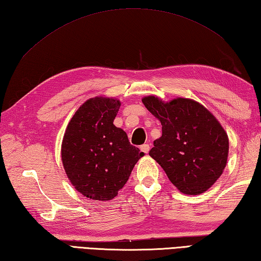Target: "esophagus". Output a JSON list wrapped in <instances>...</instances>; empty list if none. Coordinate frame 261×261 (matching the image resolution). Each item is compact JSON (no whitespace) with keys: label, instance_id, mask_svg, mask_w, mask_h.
<instances>
[{"label":"esophagus","instance_id":"obj_1","mask_svg":"<svg viewBox=\"0 0 261 261\" xmlns=\"http://www.w3.org/2000/svg\"><path fill=\"white\" fill-rule=\"evenodd\" d=\"M140 149H141V151H144L145 154H148V152H149V150H150V146L148 144H145V145H142L140 147Z\"/></svg>","mask_w":261,"mask_h":261}]
</instances>
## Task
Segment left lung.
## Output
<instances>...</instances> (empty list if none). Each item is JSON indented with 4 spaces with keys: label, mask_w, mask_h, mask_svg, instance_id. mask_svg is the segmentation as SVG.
<instances>
[{
    "label": "left lung",
    "mask_w": 261,
    "mask_h": 261,
    "mask_svg": "<svg viewBox=\"0 0 261 261\" xmlns=\"http://www.w3.org/2000/svg\"><path fill=\"white\" fill-rule=\"evenodd\" d=\"M142 103L162 123V137L149 155L186 195H200L222 175L228 155L225 130L206 107L187 98L164 103L148 96Z\"/></svg>",
    "instance_id": "8db88e82"
}]
</instances>
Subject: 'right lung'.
<instances>
[{"instance_id":"1","label":"right lung","mask_w":261,"mask_h":261,"mask_svg":"<svg viewBox=\"0 0 261 261\" xmlns=\"http://www.w3.org/2000/svg\"><path fill=\"white\" fill-rule=\"evenodd\" d=\"M120 100L96 97L75 112L62 142L66 175L81 195L94 200H111L129 180L136 163L144 156L130 144L113 121Z\"/></svg>"}]
</instances>
